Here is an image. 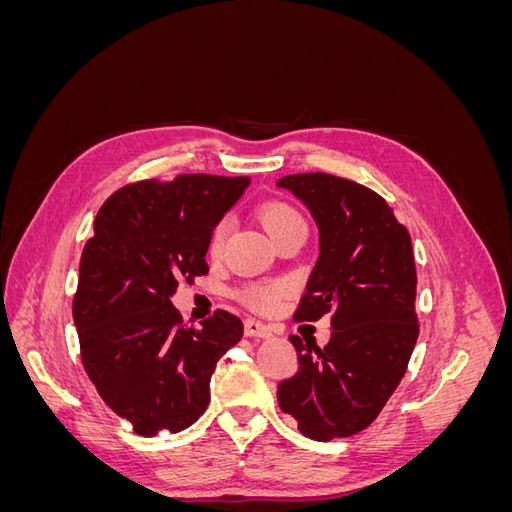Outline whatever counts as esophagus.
I'll list each match as a JSON object with an SVG mask.
<instances>
[{"instance_id":"34e87169","label":"esophagus","mask_w":512,"mask_h":512,"mask_svg":"<svg viewBox=\"0 0 512 512\" xmlns=\"http://www.w3.org/2000/svg\"><path fill=\"white\" fill-rule=\"evenodd\" d=\"M245 335L247 337H258V339H269L273 335V329L265 322L250 318V320H245Z\"/></svg>"}]
</instances>
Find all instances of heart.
<instances>
[{
  "label": "heart",
  "mask_w": 512,
  "mask_h": 512,
  "mask_svg": "<svg viewBox=\"0 0 512 512\" xmlns=\"http://www.w3.org/2000/svg\"><path fill=\"white\" fill-rule=\"evenodd\" d=\"M258 215H260V222L265 224L273 241L292 228L305 226L303 215L292 205L282 203V200H269V203L260 205ZM228 232H230V222L226 218H222L211 228L209 243H207V250L211 256H218L222 252ZM286 290H288L286 284H277V282L275 284H245L239 290V299L254 309H260V312H269V309H275L277 305H280Z\"/></svg>",
  "instance_id": "obj_1"
}]
</instances>
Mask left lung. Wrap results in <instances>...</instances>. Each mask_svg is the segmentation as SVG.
I'll return each instance as SVG.
<instances>
[{"instance_id":"1","label":"left lung","mask_w":512,"mask_h":512,"mask_svg":"<svg viewBox=\"0 0 512 512\" xmlns=\"http://www.w3.org/2000/svg\"><path fill=\"white\" fill-rule=\"evenodd\" d=\"M290 190L314 215L320 256L294 320L331 314V342L292 335L299 371L277 386L282 412L305 438H348L376 421L404 378L418 320L412 241L374 190L327 173L288 175Z\"/></svg>"}]
</instances>
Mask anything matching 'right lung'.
Segmentation results:
<instances>
[{
	"label": "right lung",
	"mask_w": 512,
	"mask_h": 512,
	"mask_svg": "<svg viewBox=\"0 0 512 512\" xmlns=\"http://www.w3.org/2000/svg\"><path fill=\"white\" fill-rule=\"evenodd\" d=\"M247 185L218 175L145 179L108 196L96 215L72 316L89 380L138 436L196 423L215 363L243 337V322L224 309L203 329L185 327L170 297L181 280L209 273L211 228Z\"/></svg>",
	"instance_id": "right-lung-1"
}]
</instances>
